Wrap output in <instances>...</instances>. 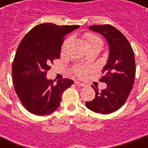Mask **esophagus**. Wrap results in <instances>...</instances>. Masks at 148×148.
I'll use <instances>...</instances> for the list:
<instances>
[{"instance_id": "1", "label": "esophagus", "mask_w": 148, "mask_h": 148, "mask_svg": "<svg viewBox=\"0 0 148 148\" xmlns=\"http://www.w3.org/2000/svg\"><path fill=\"white\" fill-rule=\"evenodd\" d=\"M76 83L77 85H78V86H81V87H85L86 84H84V83H81V82H79V81H76L75 82Z\"/></svg>"}]
</instances>
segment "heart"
<instances>
[{"label":"heart","instance_id":"1","mask_svg":"<svg viewBox=\"0 0 148 148\" xmlns=\"http://www.w3.org/2000/svg\"><path fill=\"white\" fill-rule=\"evenodd\" d=\"M84 41L87 45V47H92V46H98V47H102L103 46V40L99 36L96 35L93 33H87L85 34L83 37ZM69 43V39H67L64 41V45L61 48V51L62 53L66 51L67 49V46ZM89 68L88 67H84V66H81V65H77L75 67H74L73 71L75 74L79 76L80 77H84L88 74V71H89Z\"/></svg>","mask_w":148,"mask_h":148}]
</instances>
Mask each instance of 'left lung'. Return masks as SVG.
Returning a JSON list of instances; mask_svg holds the SVG:
<instances>
[{"label":"left lung","mask_w":148,"mask_h":148,"mask_svg":"<svg viewBox=\"0 0 148 148\" xmlns=\"http://www.w3.org/2000/svg\"><path fill=\"white\" fill-rule=\"evenodd\" d=\"M90 30L106 38L109 45V58L100 81L107 88L95 90V98L86 102V107L95 113L108 114L124 105L134 83L136 65L134 54L130 43L123 34L110 24L92 25Z\"/></svg>","instance_id":"obj_1"}]
</instances>
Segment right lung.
I'll use <instances>...</instances> for the list:
<instances>
[{
	"label": "right lung",
	"instance_id": "right-lung-1",
	"mask_svg": "<svg viewBox=\"0 0 148 148\" xmlns=\"http://www.w3.org/2000/svg\"><path fill=\"white\" fill-rule=\"evenodd\" d=\"M79 25L59 26L40 24L24 36L18 45L12 64V80L17 97L29 112L50 114L60 106L61 95L74 84L71 79L47 80L53 60L59 59L67 34Z\"/></svg>",
	"mask_w": 148,
	"mask_h": 148
}]
</instances>
